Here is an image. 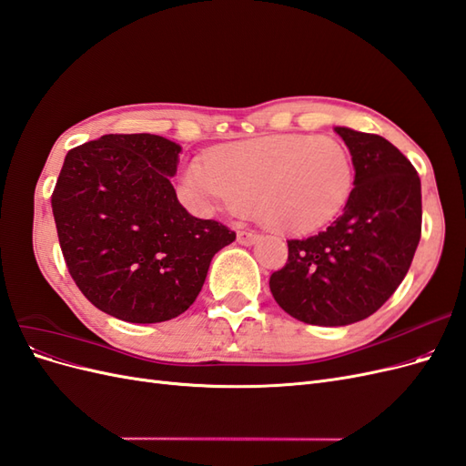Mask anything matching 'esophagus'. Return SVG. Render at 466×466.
Here are the masks:
<instances>
[{
    "label": "esophagus",
    "instance_id": "1",
    "mask_svg": "<svg viewBox=\"0 0 466 466\" xmlns=\"http://www.w3.org/2000/svg\"><path fill=\"white\" fill-rule=\"evenodd\" d=\"M258 233H255V231H238L237 233V241H238V245H245V247H248V245H255L257 241H258Z\"/></svg>",
    "mask_w": 466,
    "mask_h": 466
}]
</instances>
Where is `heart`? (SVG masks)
Returning a JSON list of instances; mask_svg holds the SVG:
<instances>
[{"instance_id": "1", "label": "heart", "mask_w": 466, "mask_h": 466, "mask_svg": "<svg viewBox=\"0 0 466 466\" xmlns=\"http://www.w3.org/2000/svg\"><path fill=\"white\" fill-rule=\"evenodd\" d=\"M354 182L350 149L313 134L245 139L182 168V187L196 206L255 211L288 233L317 231L340 216Z\"/></svg>"}]
</instances>
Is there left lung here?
Here are the masks:
<instances>
[{"mask_svg": "<svg viewBox=\"0 0 466 466\" xmlns=\"http://www.w3.org/2000/svg\"><path fill=\"white\" fill-rule=\"evenodd\" d=\"M356 168L351 198L330 228L289 238L270 291L288 315L346 327L373 315L400 286L421 235V187L412 163L385 137L336 126Z\"/></svg>", "mask_w": 466, "mask_h": 466, "instance_id": "8db88e82", "label": "left lung"}]
</instances>
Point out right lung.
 Returning a JSON list of instances; mask_svg holds the SVG:
<instances>
[{
    "label": "right lung",
    "instance_id": "right-lung-1",
    "mask_svg": "<svg viewBox=\"0 0 466 466\" xmlns=\"http://www.w3.org/2000/svg\"><path fill=\"white\" fill-rule=\"evenodd\" d=\"M180 146L153 134H108L69 149L52 194L67 270L103 313L163 322L196 301L235 231L190 216L177 198Z\"/></svg>",
    "mask_w": 466,
    "mask_h": 466
}]
</instances>
